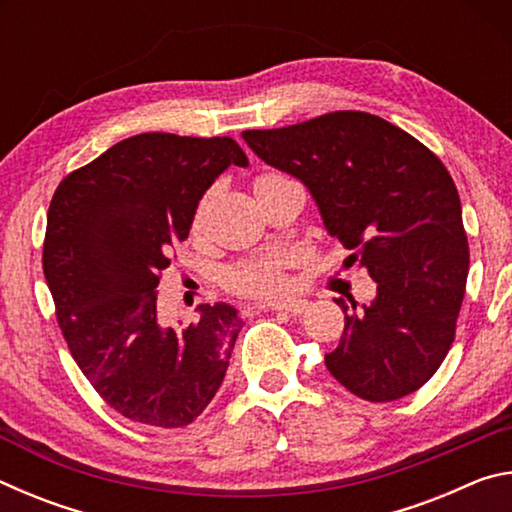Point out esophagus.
I'll return each instance as SVG.
<instances>
[{
  "label": "esophagus",
  "mask_w": 512,
  "mask_h": 512,
  "mask_svg": "<svg viewBox=\"0 0 512 512\" xmlns=\"http://www.w3.org/2000/svg\"><path fill=\"white\" fill-rule=\"evenodd\" d=\"M264 311H284L289 316H300L302 311L307 309L305 300H282V302H268V305L262 307Z\"/></svg>",
  "instance_id": "obj_1"
}]
</instances>
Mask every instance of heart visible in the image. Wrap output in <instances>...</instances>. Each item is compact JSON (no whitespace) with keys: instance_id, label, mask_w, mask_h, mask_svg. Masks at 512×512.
<instances>
[{"instance_id":"heart-1","label":"heart","mask_w":512,"mask_h":512,"mask_svg":"<svg viewBox=\"0 0 512 512\" xmlns=\"http://www.w3.org/2000/svg\"><path fill=\"white\" fill-rule=\"evenodd\" d=\"M280 173H264L255 180V187L273 180ZM293 264V255L277 250L262 257L244 259L223 273L225 289L244 298H275L287 289V268Z\"/></svg>"}]
</instances>
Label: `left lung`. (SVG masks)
I'll return each instance as SVG.
<instances>
[{
  "label": "left lung",
  "instance_id": "1",
  "mask_svg": "<svg viewBox=\"0 0 512 512\" xmlns=\"http://www.w3.org/2000/svg\"><path fill=\"white\" fill-rule=\"evenodd\" d=\"M241 137L309 189L329 237L377 282L368 305L336 300L345 327L327 370L368 402L418 391L452 348L470 268L445 164L391 121L357 110Z\"/></svg>",
  "mask_w": 512,
  "mask_h": 512
}]
</instances>
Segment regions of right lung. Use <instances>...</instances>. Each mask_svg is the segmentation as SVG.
I'll return each instance as SVG.
<instances>
[{"instance_id":"obj_1","label":"right lung","mask_w":512,"mask_h":512,"mask_svg":"<svg viewBox=\"0 0 512 512\" xmlns=\"http://www.w3.org/2000/svg\"><path fill=\"white\" fill-rule=\"evenodd\" d=\"M230 164L248 167L232 137L142 133L69 173L51 198L42 266L58 325L94 391L133 422L185 427L228 370L239 311L201 305L198 323L164 327L158 284Z\"/></svg>"}]
</instances>
